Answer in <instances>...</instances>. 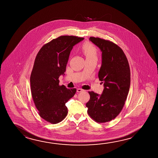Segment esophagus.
I'll return each mask as SVG.
<instances>
[{
  "mask_svg": "<svg viewBox=\"0 0 158 158\" xmlns=\"http://www.w3.org/2000/svg\"><path fill=\"white\" fill-rule=\"evenodd\" d=\"M83 89H81V88H77V92H82L83 91Z\"/></svg>",
  "mask_w": 158,
  "mask_h": 158,
  "instance_id": "34e87169",
  "label": "esophagus"
}]
</instances>
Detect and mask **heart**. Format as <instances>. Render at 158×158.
I'll return each instance as SVG.
<instances>
[{"mask_svg": "<svg viewBox=\"0 0 158 158\" xmlns=\"http://www.w3.org/2000/svg\"><path fill=\"white\" fill-rule=\"evenodd\" d=\"M81 51L85 58L88 60H97L98 53L96 47L90 43H85L81 48Z\"/></svg>", "mask_w": 158, "mask_h": 158, "instance_id": "1", "label": "heart"}]
</instances>
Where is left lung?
Returning a JSON list of instances; mask_svg holds the SVG:
<instances>
[{
    "label": "left lung",
    "instance_id": "left-lung-1",
    "mask_svg": "<svg viewBox=\"0 0 158 158\" xmlns=\"http://www.w3.org/2000/svg\"><path fill=\"white\" fill-rule=\"evenodd\" d=\"M89 40L102 52L98 77L104 89L101 95L88 92L87 113L96 122H107L119 115L125 104L131 84L129 63L122 49L114 43L94 37Z\"/></svg>",
    "mask_w": 158,
    "mask_h": 158
}]
</instances>
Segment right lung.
Wrapping results in <instances>:
<instances>
[{
	"mask_svg": "<svg viewBox=\"0 0 158 158\" xmlns=\"http://www.w3.org/2000/svg\"><path fill=\"white\" fill-rule=\"evenodd\" d=\"M84 39L75 36H59L45 44L36 56L30 76L32 99L40 116L52 124L61 122L68 114L65 103L77 92L60 85L70 53L74 45Z\"/></svg>",
	"mask_w": 158,
	"mask_h": 158,
	"instance_id": "obj_1",
	"label": "right lung"
}]
</instances>
